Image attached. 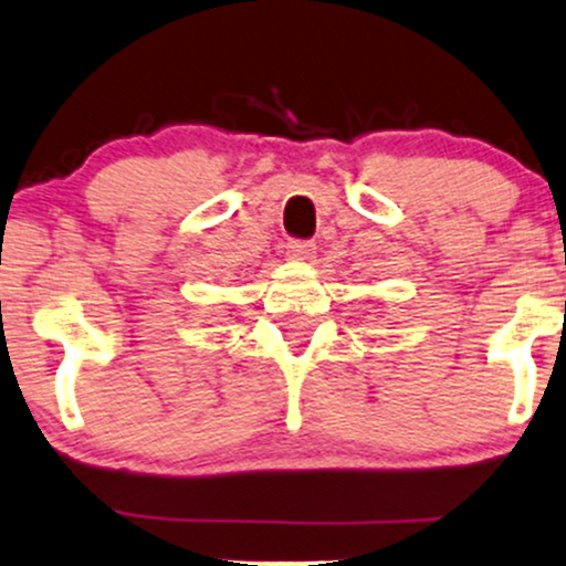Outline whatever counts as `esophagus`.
<instances>
[{"label":"esophagus","instance_id":"obj_1","mask_svg":"<svg viewBox=\"0 0 566 566\" xmlns=\"http://www.w3.org/2000/svg\"><path fill=\"white\" fill-rule=\"evenodd\" d=\"M284 255H287L290 261L308 263V261H314L316 244L314 242H303V239H290L287 247H284Z\"/></svg>","mask_w":566,"mask_h":566}]
</instances>
